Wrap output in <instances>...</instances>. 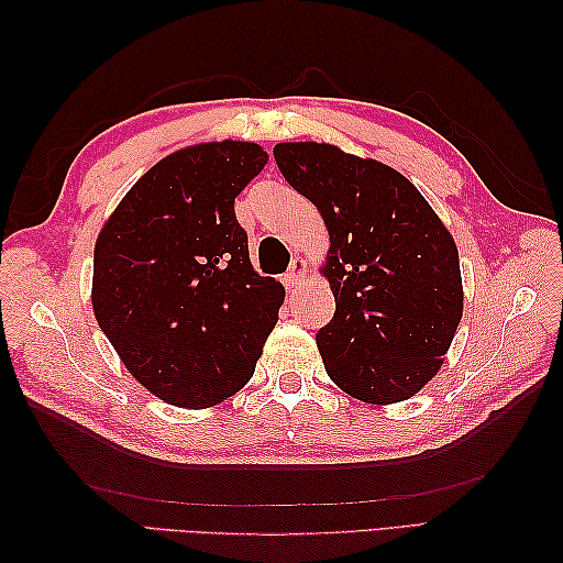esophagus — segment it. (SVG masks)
Listing matches in <instances>:
<instances>
[{
    "mask_svg": "<svg viewBox=\"0 0 563 563\" xmlns=\"http://www.w3.org/2000/svg\"><path fill=\"white\" fill-rule=\"evenodd\" d=\"M305 278H307V263L302 258H295L290 263L288 275H285V283H288V288H297Z\"/></svg>",
    "mask_w": 563,
    "mask_h": 563,
    "instance_id": "1",
    "label": "esophagus"
}]
</instances>
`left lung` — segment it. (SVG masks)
<instances>
[{
  "label": "left lung",
  "instance_id": "left-lung-1",
  "mask_svg": "<svg viewBox=\"0 0 563 563\" xmlns=\"http://www.w3.org/2000/svg\"><path fill=\"white\" fill-rule=\"evenodd\" d=\"M275 164L329 230L336 312L317 333L329 377L367 404L411 399L435 377L462 319L457 246L391 166L324 142H280Z\"/></svg>",
  "mask_w": 563,
  "mask_h": 563
}]
</instances>
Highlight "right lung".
Returning a JSON list of instances; mask_svg holds the SVG:
<instances>
[{
    "label": "right lung",
    "instance_id": "right-lung-1",
    "mask_svg": "<svg viewBox=\"0 0 563 563\" xmlns=\"http://www.w3.org/2000/svg\"><path fill=\"white\" fill-rule=\"evenodd\" d=\"M268 154L254 142L178 150L118 202L93 249L91 305L142 387L202 409L251 379L285 290L261 278L234 198Z\"/></svg>",
    "mask_w": 563,
    "mask_h": 563
}]
</instances>
